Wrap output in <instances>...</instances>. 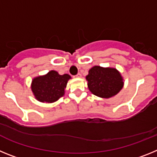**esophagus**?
I'll return each mask as SVG.
<instances>
[{
	"label": "esophagus",
	"instance_id": "esophagus-1",
	"mask_svg": "<svg viewBox=\"0 0 157 157\" xmlns=\"http://www.w3.org/2000/svg\"><path fill=\"white\" fill-rule=\"evenodd\" d=\"M75 77H76V78H81L82 77V75L80 74V73H78V74L76 75L75 76Z\"/></svg>",
	"mask_w": 157,
	"mask_h": 157
}]
</instances>
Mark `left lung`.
<instances>
[{
    "label": "left lung",
    "mask_w": 157,
    "mask_h": 157,
    "mask_svg": "<svg viewBox=\"0 0 157 157\" xmlns=\"http://www.w3.org/2000/svg\"><path fill=\"white\" fill-rule=\"evenodd\" d=\"M86 78L90 91L101 98L116 95L124 84L120 71L113 67L94 66L90 69Z\"/></svg>",
    "instance_id": "1"
}]
</instances>
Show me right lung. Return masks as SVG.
Here are the masks:
<instances>
[{
    "mask_svg": "<svg viewBox=\"0 0 157 157\" xmlns=\"http://www.w3.org/2000/svg\"><path fill=\"white\" fill-rule=\"evenodd\" d=\"M69 75H59L56 71H50L45 75L38 76L32 80L31 90L40 102L52 103L63 97L68 80Z\"/></svg>",
    "mask_w": 157,
    "mask_h": 157,
    "instance_id": "add662e5",
    "label": "right lung"
}]
</instances>
